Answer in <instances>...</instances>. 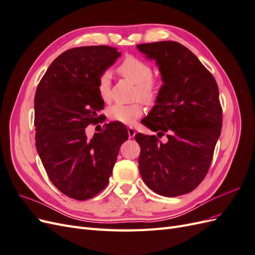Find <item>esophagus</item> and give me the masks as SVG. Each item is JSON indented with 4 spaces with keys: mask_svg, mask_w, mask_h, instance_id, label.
I'll return each mask as SVG.
<instances>
[{
    "mask_svg": "<svg viewBox=\"0 0 255 255\" xmlns=\"http://www.w3.org/2000/svg\"><path fill=\"white\" fill-rule=\"evenodd\" d=\"M128 137H129V138H133V137L136 135L135 128H132V127H129V128H128Z\"/></svg>",
    "mask_w": 255,
    "mask_h": 255,
    "instance_id": "obj_1",
    "label": "esophagus"
}]
</instances>
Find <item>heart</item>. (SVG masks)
Instances as JSON below:
<instances>
[{"instance_id": "1", "label": "heart", "mask_w": 255, "mask_h": 255, "mask_svg": "<svg viewBox=\"0 0 255 255\" xmlns=\"http://www.w3.org/2000/svg\"><path fill=\"white\" fill-rule=\"evenodd\" d=\"M118 72L126 80L135 84V100H140L145 104H153L156 101L160 84L156 78L152 76V67L146 61L136 56H127L118 67ZM98 92L102 101H111V74L109 72L100 76ZM107 115L113 121L132 126L142 115V107L139 102L128 105L114 104L109 107Z\"/></svg>"}]
</instances>
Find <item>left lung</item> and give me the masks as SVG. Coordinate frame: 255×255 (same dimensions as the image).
I'll use <instances>...</instances> for the list:
<instances>
[{
  "label": "left lung",
  "instance_id": "1",
  "mask_svg": "<svg viewBox=\"0 0 255 255\" xmlns=\"http://www.w3.org/2000/svg\"><path fill=\"white\" fill-rule=\"evenodd\" d=\"M137 49L155 60L163 85L155 105L141 122L168 141L138 133V159L143 182L165 197L188 194L202 182L221 133L222 110L217 83L183 44L158 41Z\"/></svg>",
  "mask_w": 255,
  "mask_h": 255
}]
</instances>
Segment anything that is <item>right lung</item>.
I'll return each mask as SVG.
<instances>
[{"mask_svg": "<svg viewBox=\"0 0 255 255\" xmlns=\"http://www.w3.org/2000/svg\"><path fill=\"white\" fill-rule=\"evenodd\" d=\"M120 55L107 45L68 50L54 59L36 90L37 152L54 186L80 201L105 188L128 138L120 122L104 125L91 139L86 136L87 126L97 122L104 109L98 92L100 76Z\"/></svg>", "mask_w": 255, "mask_h": 255, "instance_id": "right-lung-1", "label": "right lung"}]
</instances>
